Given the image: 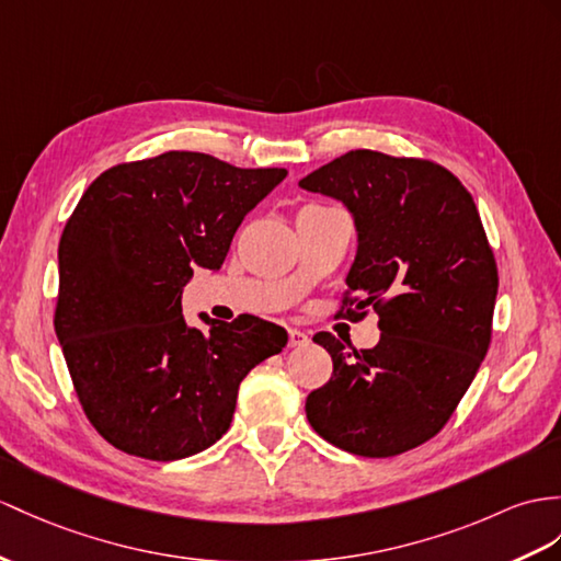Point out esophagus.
I'll return each instance as SVG.
<instances>
[{
  "instance_id": "esophagus-1",
  "label": "esophagus",
  "mask_w": 561,
  "mask_h": 561,
  "mask_svg": "<svg viewBox=\"0 0 561 561\" xmlns=\"http://www.w3.org/2000/svg\"><path fill=\"white\" fill-rule=\"evenodd\" d=\"M288 345L305 347V345H309V335L302 331V328H288Z\"/></svg>"
}]
</instances>
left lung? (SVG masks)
<instances>
[{
  "label": "left lung",
  "instance_id": "1",
  "mask_svg": "<svg viewBox=\"0 0 561 561\" xmlns=\"http://www.w3.org/2000/svg\"><path fill=\"white\" fill-rule=\"evenodd\" d=\"M299 187L343 202L357 230L347 273L350 313L378 311L380 340L347 350L313 343L333 376L309 392L307 419L323 440L362 457H392L431 440L469 390L493 325L497 266L476 204L447 169L352 149Z\"/></svg>",
  "mask_w": 561,
  "mask_h": 561
}]
</instances>
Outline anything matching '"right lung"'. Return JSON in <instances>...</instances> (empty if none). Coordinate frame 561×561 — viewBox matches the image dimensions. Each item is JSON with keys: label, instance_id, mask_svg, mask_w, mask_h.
<instances>
[{"label": "right lung", "instance_id": "right-lung-1", "mask_svg": "<svg viewBox=\"0 0 561 561\" xmlns=\"http://www.w3.org/2000/svg\"><path fill=\"white\" fill-rule=\"evenodd\" d=\"M285 169H238L199 152H167L104 171L59 242L54 331L78 400L106 443L173 461L214 445L233 421L242 378L288 345L280 325L199 313L183 288L218 271L242 218Z\"/></svg>", "mask_w": 561, "mask_h": 561}]
</instances>
